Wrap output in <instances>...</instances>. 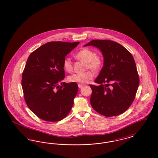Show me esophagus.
<instances>
[{
	"label": "esophagus",
	"mask_w": 158,
	"mask_h": 158,
	"mask_svg": "<svg viewBox=\"0 0 158 158\" xmlns=\"http://www.w3.org/2000/svg\"><path fill=\"white\" fill-rule=\"evenodd\" d=\"M83 86V85H82V84H78V87L79 88H82Z\"/></svg>",
	"instance_id": "obj_1"
}]
</instances>
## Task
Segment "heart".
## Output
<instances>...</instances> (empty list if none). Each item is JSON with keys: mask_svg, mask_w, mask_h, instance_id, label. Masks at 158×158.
<instances>
[{"mask_svg": "<svg viewBox=\"0 0 158 158\" xmlns=\"http://www.w3.org/2000/svg\"><path fill=\"white\" fill-rule=\"evenodd\" d=\"M75 56L79 60L86 63L87 68L94 71H98L101 68L103 60L101 56L96 55L95 52L88 48H83L78 51ZM64 69L68 72H71L73 69L72 63L69 58H65L63 60ZM93 71H88L84 73H75L70 76L69 81L79 83H86L89 82L94 77Z\"/></svg>", "mask_w": 158, "mask_h": 158, "instance_id": "heart-1", "label": "heart"}]
</instances>
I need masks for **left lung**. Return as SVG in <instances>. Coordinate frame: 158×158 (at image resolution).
I'll return each mask as SVG.
<instances>
[{"label": "left lung", "instance_id": "obj_1", "mask_svg": "<svg viewBox=\"0 0 158 158\" xmlns=\"http://www.w3.org/2000/svg\"><path fill=\"white\" fill-rule=\"evenodd\" d=\"M88 46L99 49L103 57V66L95 81L99 86L90 85L92 106L107 117L123 114L132 103L139 87V76L132 54L121 44L109 40H94L84 45Z\"/></svg>", "mask_w": 158, "mask_h": 158}]
</instances>
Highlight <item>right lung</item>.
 I'll list each match as a JSON object with an SVG mask.
<instances>
[{
    "instance_id": "add662e5",
    "label": "right lung",
    "mask_w": 158,
    "mask_h": 158,
    "mask_svg": "<svg viewBox=\"0 0 158 158\" xmlns=\"http://www.w3.org/2000/svg\"><path fill=\"white\" fill-rule=\"evenodd\" d=\"M79 44V42H48L33 51L27 60L22 77L25 100L29 109L42 120H62L73 105L77 84H59L65 77L64 59Z\"/></svg>"
}]
</instances>
